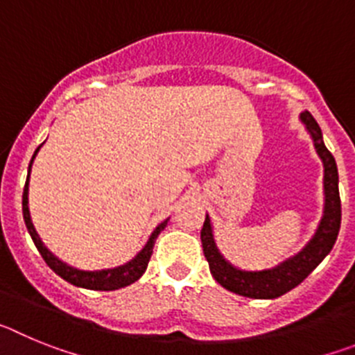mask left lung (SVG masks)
Returning a JSON list of instances; mask_svg holds the SVG:
<instances>
[{
  "label": "left lung",
  "mask_w": 355,
  "mask_h": 355,
  "mask_svg": "<svg viewBox=\"0 0 355 355\" xmlns=\"http://www.w3.org/2000/svg\"><path fill=\"white\" fill-rule=\"evenodd\" d=\"M300 121L304 122L307 133L311 135L313 146L316 155L324 163V216L320 220L313 238L306 243L302 250L284 259L279 265L265 270H241L227 261L216 249L215 236L209 216L206 215L205 225L200 231L202 250L208 259L209 272L215 281L225 290L233 293L249 297V299H277L281 295L288 293L295 286H299L307 275L315 270L322 263V259L332 250L336 243L338 233L341 225V200L338 190V167L336 159L331 155V150L325 147L322 130L318 122L313 119L309 112L300 114Z\"/></svg>",
  "instance_id": "left-lung-1"
}]
</instances>
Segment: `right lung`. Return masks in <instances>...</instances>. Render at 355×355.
Listing matches in <instances>:
<instances>
[{"label": "right lung", "mask_w": 355, "mask_h": 355, "mask_svg": "<svg viewBox=\"0 0 355 355\" xmlns=\"http://www.w3.org/2000/svg\"><path fill=\"white\" fill-rule=\"evenodd\" d=\"M42 147L40 144L39 147L35 149L33 156H31V162L28 165V178H26V184H24V192H23V216H24V224H26L28 233H30L31 240L35 243V247L39 249L40 256L44 258V261L48 263V266L51 268L55 274L60 275L62 279H65L67 283L74 284V286L80 288H87V290H101V291H112V290H119V288L130 286L133 284L135 281H139L142 277V274L146 272L147 263L150 259V254H153V247H155V241L158 238V234L162 233L165 225H167V220H163L162 224H158V227L150 233L149 240L144 245V249L140 250L137 256H135L131 261L124 263L121 266H115V268H103V270H80V268H74V266L67 265L62 259H58L48 247L44 245L42 240L37 234L35 227H33V222H31L30 216V208H28V187H30V172H31V165H33V159H35L37 153Z\"/></svg>", "instance_id": "1"}]
</instances>
